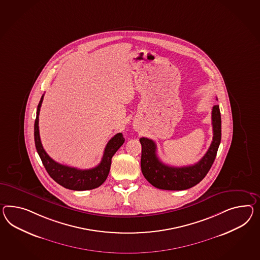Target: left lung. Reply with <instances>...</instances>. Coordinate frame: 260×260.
Wrapping results in <instances>:
<instances>
[{"label":"left lung","mask_w":260,"mask_h":260,"mask_svg":"<svg viewBox=\"0 0 260 260\" xmlns=\"http://www.w3.org/2000/svg\"><path fill=\"white\" fill-rule=\"evenodd\" d=\"M213 140L207 153L190 166L173 167L160 161L156 154V144L150 139L141 138V172L153 186L166 190H184L197 185L205 178L213 164L221 139L220 107L212 108Z\"/></svg>","instance_id":"obj_1"}]
</instances>
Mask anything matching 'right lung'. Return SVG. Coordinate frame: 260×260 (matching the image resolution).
Here are the masks:
<instances>
[{
    "mask_svg": "<svg viewBox=\"0 0 260 260\" xmlns=\"http://www.w3.org/2000/svg\"><path fill=\"white\" fill-rule=\"evenodd\" d=\"M43 96L41 97L40 104L37 109V118L35 120V144L40 159L46 169L47 173L57 184L62 186L73 189V190H88L100 186L106 179L110 171L111 159L115 153L120 149V147L124 142V138L122 134L115 135L111 140L108 141L105 148L103 158L98 166L88 169V170H79L73 167L65 166L55 162L52 159L45 150L43 149L40 141V129H39V115L40 107L43 101Z\"/></svg>",
    "mask_w": 260,
    "mask_h": 260,
    "instance_id": "1",
    "label": "right lung"
}]
</instances>
